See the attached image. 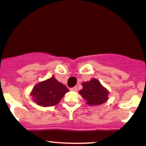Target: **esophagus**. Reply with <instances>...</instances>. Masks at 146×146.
Returning <instances> with one entry per match:
<instances>
[{
	"instance_id": "34e87169",
	"label": "esophagus",
	"mask_w": 146,
	"mask_h": 146,
	"mask_svg": "<svg viewBox=\"0 0 146 146\" xmlns=\"http://www.w3.org/2000/svg\"><path fill=\"white\" fill-rule=\"evenodd\" d=\"M71 90H72V91L76 92V91H78V87H77V86H74V87H73V88H71Z\"/></svg>"
}]
</instances>
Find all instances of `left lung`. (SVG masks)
I'll list each match as a JSON object with an SVG mask.
<instances>
[{
    "mask_svg": "<svg viewBox=\"0 0 146 146\" xmlns=\"http://www.w3.org/2000/svg\"><path fill=\"white\" fill-rule=\"evenodd\" d=\"M83 88L79 93L88 106H98L105 103L108 100L110 92L95 78L82 84Z\"/></svg>",
    "mask_w": 146,
    "mask_h": 146,
    "instance_id": "8db88e82",
    "label": "left lung"
}]
</instances>
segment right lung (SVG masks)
<instances>
[{"label": "right lung", "mask_w": 146, "mask_h": 146, "mask_svg": "<svg viewBox=\"0 0 146 146\" xmlns=\"http://www.w3.org/2000/svg\"><path fill=\"white\" fill-rule=\"evenodd\" d=\"M68 92L65 85L59 82L54 77L40 82L33 88L30 95L38 105L49 107L58 104L64 95Z\"/></svg>", "instance_id": "right-lung-1"}]
</instances>
